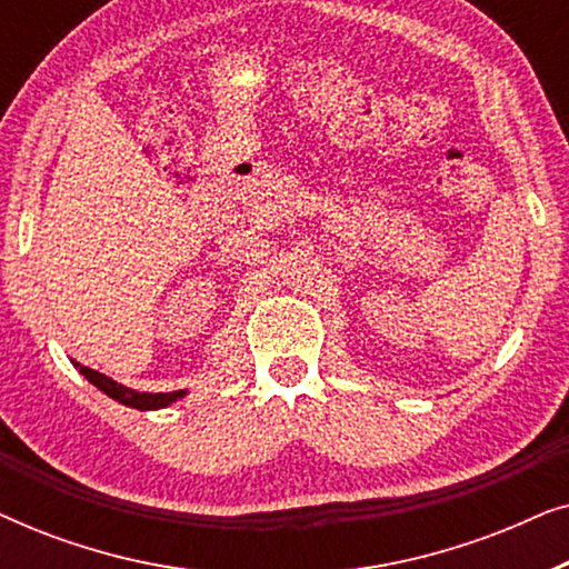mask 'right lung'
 Returning a JSON list of instances; mask_svg holds the SVG:
<instances>
[{
	"label": "right lung",
	"mask_w": 569,
	"mask_h": 569,
	"mask_svg": "<svg viewBox=\"0 0 569 569\" xmlns=\"http://www.w3.org/2000/svg\"><path fill=\"white\" fill-rule=\"evenodd\" d=\"M74 368L80 370L82 376L88 378L90 383L98 388V391H103L108 399L119 401V403H123V407L139 409V411L166 409V407H170V403L178 401V399H183V396L189 393V391H186V388H183V391H170V393H139V391H134V388H127V386L116 383L113 378H108V376H103V372H98V370H92V368H84V365H80V362H74Z\"/></svg>",
	"instance_id": "right-lung-1"
}]
</instances>
